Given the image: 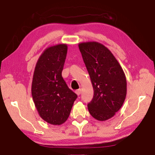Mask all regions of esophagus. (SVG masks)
<instances>
[{
    "instance_id": "34e87169",
    "label": "esophagus",
    "mask_w": 155,
    "mask_h": 155,
    "mask_svg": "<svg viewBox=\"0 0 155 155\" xmlns=\"http://www.w3.org/2000/svg\"><path fill=\"white\" fill-rule=\"evenodd\" d=\"M81 92H82L81 89H78V90H77V91H76V94H77V95H80V94H81Z\"/></svg>"
}]
</instances>
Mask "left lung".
Returning a JSON list of instances; mask_svg holds the SVG:
<instances>
[{"instance_id": "obj_1", "label": "left lung", "mask_w": 155, "mask_h": 155, "mask_svg": "<svg viewBox=\"0 0 155 155\" xmlns=\"http://www.w3.org/2000/svg\"><path fill=\"white\" fill-rule=\"evenodd\" d=\"M91 77L94 96L87 104L94 119L105 121L120 109L127 95V79L122 67L111 51L97 41L78 44Z\"/></svg>"}]
</instances>
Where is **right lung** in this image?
<instances>
[{"label":"right lung","instance_id":"add662e5","mask_svg":"<svg viewBox=\"0 0 155 155\" xmlns=\"http://www.w3.org/2000/svg\"><path fill=\"white\" fill-rule=\"evenodd\" d=\"M68 45L58 44L46 48L35 68L31 93L41 119L61 125L69 117L77 95L62 77Z\"/></svg>","mask_w":155,"mask_h":155}]
</instances>
